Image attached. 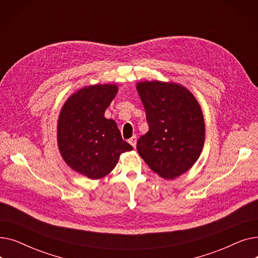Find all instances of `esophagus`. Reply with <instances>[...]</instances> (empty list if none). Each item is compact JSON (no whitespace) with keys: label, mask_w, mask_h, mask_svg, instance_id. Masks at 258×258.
I'll use <instances>...</instances> for the list:
<instances>
[{"label":"esophagus","mask_w":258,"mask_h":258,"mask_svg":"<svg viewBox=\"0 0 258 258\" xmlns=\"http://www.w3.org/2000/svg\"><path fill=\"white\" fill-rule=\"evenodd\" d=\"M128 143H130L133 147H136V144H137V136H136V135H134V136L128 140Z\"/></svg>","instance_id":"obj_1"}]
</instances>
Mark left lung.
Instances as JSON below:
<instances>
[{
	"label": "left lung",
	"mask_w": 258,
	"mask_h": 258,
	"mask_svg": "<svg viewBox=\"0 0 258 258\" xmlns=\"http://www.w3.org/2000/svg\"><path fill=\"white\" fill-rule=\"evenodd\" d=\"M136 89L150 127L138 139V153L161 178L175 179L194 166L203 151L202 108L194 94L179 84L146 80Z\"/></svg>",
	"instance_id": "8db88e82"
}]
</instances>
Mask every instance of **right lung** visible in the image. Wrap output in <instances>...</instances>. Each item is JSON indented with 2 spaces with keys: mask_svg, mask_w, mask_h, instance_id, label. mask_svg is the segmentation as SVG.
I'll use <instances>...</instances> for the list:
<instances>
[{
  "mask_svg": "<svg viewBox=\"0 0 258 258\" xmlns=\"http://www.w3.org/2000/svg\"><path fill=\"white\" fill-rule=\"evenodd\" d=\"M118 92L116 85H93L73 93L57 121L59 153L74 171L92 180L110 173L122 153L133 146L122 140L117 123L104 112Z\"/></svg>",
  "mask_w": 258,
  "mask_h": 258,
  "instance_id": "add662e5",
  "label": "right lung"
}]
</instances>
